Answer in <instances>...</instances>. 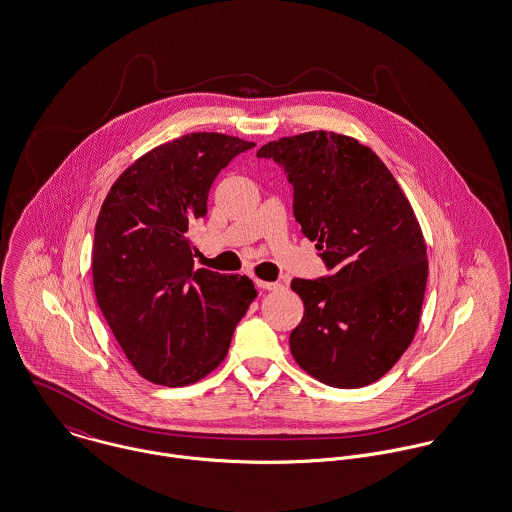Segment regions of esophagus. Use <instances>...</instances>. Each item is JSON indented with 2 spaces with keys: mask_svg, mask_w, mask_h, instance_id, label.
<instances>
[{
  "mask_svg": "<svg viewBox=\"0 0 512 512\" xmlns=\"http://www.w3.org/2000/svg\"><path fill=\"white\" fill-rule=\"evenodd\" d=\"M255 284L259 286V288H263V290H279L283 284L281 283H267V281H255Z\"/></svg>",
  "mask_w": 512,
  "mask_h": 512,
  "instance_id": "esophagus-1",
  "label": "esophagus"
}]
</instances>
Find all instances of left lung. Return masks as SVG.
I'll list each match as a JSON object with an SVG mask.
<instances>
[{"instance_id": "left-lung-1", "label": "left lung", "mask_w": 512, "mask_h": 512, "mask_svg": "<svg viewBox=\"0 0 512 512\" xmlns=\"http://www.w3.org/2000/svg\"><path fill=\"white\" fill-rule=\"evenodd\" d=\"M257 157L283 167L294 218L332 271L290 283L304 302L288 340L292 357L336 389L379 381L416 334L428 279L410 202L385 163L347 135L283 137Z\"/></svg>"}]
</instances>
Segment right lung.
Here are the masks:
<instances>
[{
  "label": "right lung",
  "instance_id": "right-lung-1",
  "mask_svg": "<svg viewBox=\"0 0 512 512\" xmlns=\"http://www.w3.org/2000/svg\"><path fill=\"white\" fill-rule=\"evenodd\" d=\"M251 141L188 133L137 159L108 192L94 231L98 306L135 371L155 385L200 381L228 355L257 290L247 277L194 267L188 226L212 182Z\"/></svg>",
  "mask_w": 512,
  "mask_h": 512
}]
</instances>
